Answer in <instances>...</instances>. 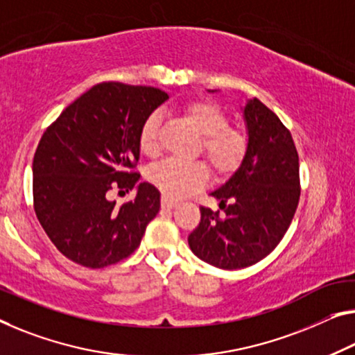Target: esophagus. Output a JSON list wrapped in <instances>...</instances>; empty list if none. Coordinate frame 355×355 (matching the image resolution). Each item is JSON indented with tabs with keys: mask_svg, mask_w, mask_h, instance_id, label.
I'll list each match as a JSON object with an SVG mask.
<instances>
[{
	"mask_svg": "<svg viewBox=\"0 0 355 355\" xmlns=\"http://www.w3.org/2000/svg\"><path fill=\"white\" fill-rule=\"evenodd\" d=\"M178 206V201L166 198V196H162V208L163 209H173Z\"/></svg>",
	"mask_w": 355,
	"mask_h": 355,
	"instance_id": "obj_1",
	"label": "esophagus"
}]
</instances>
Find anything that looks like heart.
Listing matches in <instances>:
<instances>
[{
    "instance_id": "1",
    "label": "heart",
    "mask_w": 355,
    "mask_h": 355,
    "mask_svg": "<svg viewBox=\"0 0 355 355\" xmlns=\"http://www.w3.org/2000/svg\"><path fill=\"white\" fill-rule=\"evenodd\" d=\"M185 116L193 127L203 135L201 147L216 173L228 174L241 165L248 152V138L239 130L230 128V119L223 109L211 101H193L185 106ZM160 117L150 114L139 128L138 146L146 157H155L160 150L159 141ZM147 179L154 184L166 198L178 200L196 192L208 184L209 171L205 163H182L166 160L152 166Z\"/></svg>"
}]
</instances>
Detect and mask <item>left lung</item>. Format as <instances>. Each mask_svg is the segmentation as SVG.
Returning <instances> with one entry per match:
<instances>
[{"mask_svg":"<svg viewBox=\"0 0 355 355\" xmlns=\"http://www.w3.org/2000/svg\"><path fill=\"white\" fill-rule=\"evenodd\" d=\"M241 111L246 157L209 193L219 201L220 214L201 206V220L189 234L196 257L222 270L246 268L265 259L284 236L300 200L298 154L291 132L257 98Z\"/></svg>","mask_w":355,"mask_h":355,"instance_id":"left-lung-1","label":"left lung"}]
</instances>
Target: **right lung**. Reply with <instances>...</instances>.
I'll return each mask as SVG.
<instances>
[{"mask_svg":"<svg viewBox=\"0 0 355 355\" xmlns=\"http://www.w3.org/2000/svg\"><path fill=\"white\" fill-rule=\"evenodd\" d=\"M168 100L154 87L103 83L64 109L33 159L37 220L60 252L87 268H105L139 246L159 214L160 192L139 182L138 136L147 116ZM112 188L137 189L117 207Z\"/></svg>","mask_w":355,"mask_h":355,"instance_id":"obj_1","label":"right lung"}]
</instances>
